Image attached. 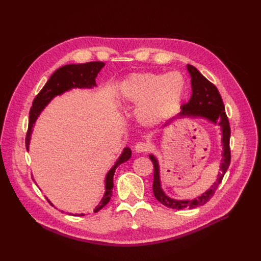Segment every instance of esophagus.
<instances>
[{"instance_id": "34e87169", "label": "esophagus", "mask_w": 261, "mask_h": 261, "mask_svg": "<svg viewBox=\"0 0 261 261\" xmlns=\"http://www.w3.org/2000/svg\"><path fill=\"white\" fill-rule=\"evenodd\" d=\"M148 149H149L148 144L144 143V141H139V143H137L135 145V151L138 152V153L146 152V151H148Z\"/></svg>"}]
</instances>
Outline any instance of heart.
Instances as JSON below:
<instances>
[{"label": "heart", "instance_id": "1", "mask_svg": "<svg viewBox=\"0 0 261 261\" xmlns=\"http://www.w3.org/2000/svg\"><path fill=\"white\" fill-rule=\"evenodd\" d=\"M185 91V77L179 72L136 73L122 83L120 97L123 105L139 107V123L153 126L165 120L180 105Z\"/></svg>", "mask_w": 261, "mask_h": 261}]
</instances>
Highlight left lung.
I'll list each match as a JSON object with an SVG mask.
<instances>
[{"mask_svg":"<svg viewBox=\"0 0 261 261\" xmlns=\"http://www.w3.org/2000/svg\"><path fill=\"white\" fill-rule=\"evenodd\" d=\"M188 73L192 77V97L189 99L187 103L180 107L181 111L176 116L179 117H202L206 118L209 122L213 124H218L222 132V160L220 163V171L221 173L218 175V179L206 193H203L201 196L197 197L193 200H176L170 198L169 196L164 194L163 189L161 188L160 181V169L159 163L155 159L153 154H150V160L153 163V195L158 201H160L165 207L172 209H185L189 208L193 209L196 207L202 206L208 202L211 197L215 195L219 185L222 181V178L225 174L226 170L230 167L231 162V150H230V136H231V128L228 118L225 113V109L222 98L217 87L210 83L206 77L200 74V72L193 65H187ZM174 120V118H173ZM172 121V120H171ZM170 121V122H171ZM169 124V122L167 123ZM165 124V125H167Z\"/></svg>","mask_w":261,"mask_h":261,"instance_id":"1","label":"left lung"}]
</instances>
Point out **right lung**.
Returning a JSON list of instances; mask_svg holds the SVG:
<instances>
[{
	"instance_id": "right-lung-1",
	"label": "right lung",
	"mask_w": 261,
	"mask_h": 261,
	"mask_svg": "<svg viewBox=\"0 0 261 261\" xmlns=\"http://www.w3.org/2000/svg\"><path fill=\"white\" fill-rule=\"evenodd\" d=\"M105 66L103 62H88L84 64H68L62 66L51 75L49 81L46 82L41 91L37 94L33 106L30 108L29 112V125L26 136V148L29 149L30 136L33 133L34 124L37 121L38 116L40 115L42 110L50 103V101L57 96L64 93L73 88H92L96 87V77L98 73ZM132 156V150L126 147L124 148L122 154L118 158L112 169L108 172L106 176V193L102 197L100 203L93 210V212H98L103 208L106 204L111 199L112 188H113V176L116 168L118 165L127 161ZM36 183V181H35ZM50 202V200H48ZM51 203V202H50ZM74 216H85L74 215Z\"/></svg>"
}]
</instances>
